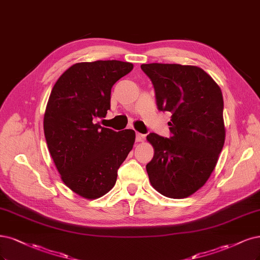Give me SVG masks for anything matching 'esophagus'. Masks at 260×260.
I'll list each match as a JSON object with an SVG mask.
<instances>
[{
	"label": "esophagus",
	"instance_id": "34e87169",
	"mask_svg": "<svg viewBox=\"0 0 260 260\" xmlns=\"http://www.w3.org/2000/svg\"><path fill=\"white\" fill-rule=\"evenodd\" d=\"M136 140H137V142H143V141L145 140V136H144V134L137 132V134H136Z\"/></svg>",
	"mask_w": 260,
	"mask_h": 260
}]
</instances>
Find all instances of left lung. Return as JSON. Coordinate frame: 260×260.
<instances>
[{"label":"left lung","mask_w":260,"mask_h":260,"mask_svg":"<svg viewBox=\"0 0 260 260\" xmlns=\"http://www.w3.org/2000/svg\"><path fill=\"white\" fill-rule=\"evenodd\" d=\"M141 69L154 85L158 110L172 113L171 138H146L154 147L146 165L149 182L168 198H187L207 183L225 143L221 90L194 66L149 63Z\"/></svg>","instance_id":"obj_1"}]
</instances>
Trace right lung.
<instances>
[{
  "label": "right lung",
  "mask_w": 260,
  "mask_h": 260,
  "mask_svg": "<svg viewBox=\"0 0 260 260\" xmlns=\"http://www.w3.org/2000/svg\"><path fill=\"white\" fill-rule=\"evenodd\" d=\"M133 64L118 60L79 62L53 86L44 115L50 156L71 190L86 199L109 192L136 141L131 129L116 132L96 120L111 109V90Z\"/></svg>",
  "instance_id": "1"
}]
</instances>
